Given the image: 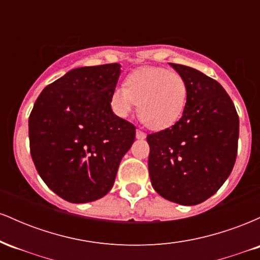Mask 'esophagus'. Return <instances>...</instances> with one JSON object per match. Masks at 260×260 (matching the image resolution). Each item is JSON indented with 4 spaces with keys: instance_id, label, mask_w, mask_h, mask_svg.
<instances>
[{
    "instance_id": "obj_1",
    "label": "esophagus",
    "mask_w": 260,
    "mask_h": 260,
    "mask_svg": "<svg viewBox=\"0 0 260 260\" xmlns=\"http://www.w3.org/2000/svg\"><path fill=\"white\" fill-rule=\"evenodd\" d=\"M136 137L138 139H144L145 137H147V134H145L144 132H143V131H140V129H137V132H136Z\"/></svg>"
}]
</instances>
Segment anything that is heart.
Masks as SVG:
<instances>
[{
  "instance_id": "1",
  "label": "heart",
  "mask_w": 260,
  "mask_h": 260,
  "mask_svg": "<svg viewBox=\"0 0 260 260\" xmlns=\"http://www.w3.org/2000/svg\"><path fill=\"white\" fill-rule=\"evenodd\" d=\"M188 88L176 71L143 67L128 74L124 86L113 89L110 104L120 117H127L138 104L140 120L151 129H165L181 118Z\"/></svg>"
}]
</instances>
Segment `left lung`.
I'll return each instance as SVG.
<instances>
[{"label": "left lung", "instance_id": "1", "mask_svg": "<svg viewBox=\"0 0 260 260\" xmlns=\"http://www.w3.org/2000/svg\"><path fill=\"white\" fill-rule=\"evenodd\" d=\"M187 83V103L174 126L147 137L154 189L168 201L196 205L215 194L234 169L240 121L234 103L215 79L170 63Z\"/></svg>", "mask_w": 260, "mask_h": 260}]
</instances>
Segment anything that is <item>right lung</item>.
I'll return each instance as SVG.
<instances>
[{
	"label": "right lung",
	"instance_id": "obj_1",
	"mask_svg": "<svg viewBox=\"0 0 260 260\" xmlns=\"http://www.w3.org/2000/svg\"><path fill=\"white\" fill-rule=\"evenodd\" d=\"M118 63L70 71L41 91L29 116L30 154L39 175L71 203L103 198L115 182L136 127L112 112Z\"/></svg>",
	"mask_w": 260,
	"mask_h": 260
}]
</instances>
